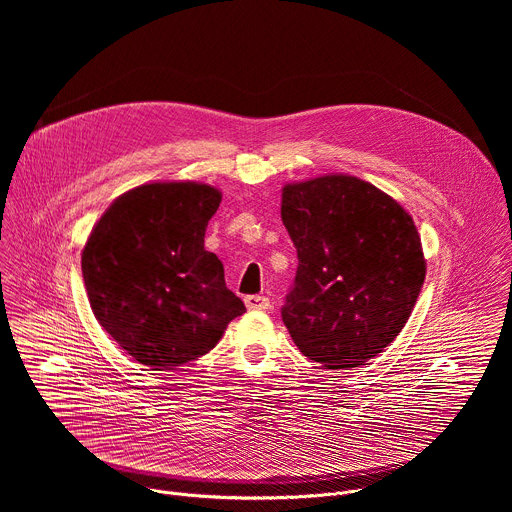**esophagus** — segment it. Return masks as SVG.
<instances>
[{
  "instance_id": "obj_1",
  "label": "esophagus",
  "mask_w": 512,
  "mask_h": 512,
  "mask_svg": "<svg viewBox=\"0 0 512 512\" xmlns=\"http://www.w3.org/2000/svg\"><path fill=\"white\" fill-rule=\"evenodd\" d=\"M245 304L249 310H269L271 308V302L265 296H247Z\"/></svg>"
}]
</instances>
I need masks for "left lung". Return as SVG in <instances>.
<instances>
[{
  "label": "left lung",
  "instance_id": "left-lung-1",
  "mask_svg": "<svg viewBox=\"0 0 512 512\" xmlns=\"http://www.w3.org/2000/svg\"><path fill=\"white\" fill-rule=\"evenodd\" d=\"M281 221L298 271L281 318L304 356L354 369L407 324L425 279L413 218L389 194L354 176L285 184Z\"/></svg>",
  "mask_w": 512,
  "mask_h": 512
}]
</instances>
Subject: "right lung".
Instances as JSON below:
<instances>
[{"mask_svg": "<svg viewBox=\"0 0 512 512\" xmlns=\"http://www.w3.org/2000/svg\"><path fill=\"white\" fill-rule=\"evenodd\" d=\"M221 192L196 182H154L121 194L83 249L91 310L137 362L170 371L206 354L245 304L204 249Z\"/></svg>", "mask_w": 512, "mask_h": 512, "instance_id": "add662e5", "label": "right lung"}]
</instances>
